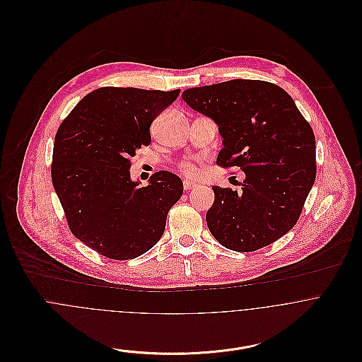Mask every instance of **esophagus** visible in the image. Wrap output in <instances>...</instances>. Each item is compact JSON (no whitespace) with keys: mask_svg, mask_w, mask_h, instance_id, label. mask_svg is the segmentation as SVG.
I'll list each match as a JSON object with an SVG mask.
<instances>
[{"mask_svg":"<svg viewBox=\"0 0 362 362\" xmlns=\"http://www.w3.org/2000/svg\"><path fill=\"white\" fill-rule=\"evenodd\" d=\"M195 187H198L197 182H194V181H191V180H184V189H185V191H189V189H192V188H195Z\"/></svg>","mask_w":362,"mask_h":362,"instance_id":"1","label":"esophagus"}]
</instances>
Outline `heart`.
<instances>
[{
  "label": "heart",
  "mask_w": 362,
  "mask_h": 362,
  "mask_svg": "<svg viewBox=\"0 0 362 362\" xmlns=\"http://www.w3.org/2000/svg\"><path fill=\"white\" fill-rule=\"evenodd\" d=\"M182 170H184V173H185L187 175H197V173H198L197 164H195V163H191V161L184 163V164H182Z\"/></svg>",
  "instance_id": "b5f03b06"
}]
</instances>
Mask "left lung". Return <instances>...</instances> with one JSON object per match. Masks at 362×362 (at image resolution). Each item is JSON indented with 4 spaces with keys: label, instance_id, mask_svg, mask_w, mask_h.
Masks as SVG:
<instances>
[{
    "label": "left lung",
    "instance_id": "1",
    "mask_svg": "<svg viewBox=\"0 0 362 362\" xmlns=\"http://www.w3.org/2000/svg\"><path fill=\"white\" fill-rule=\"evenodd\" d=\"M182 100L218 127L217 163L245 174L240 192L211 187V235L228 250L251 252L288 233L316 177L315 136L291 96L270 82L233 79L187 89Z\"/></svg>",
    "mask_w": 362,
    "mask_h": 362
}]
</instances>
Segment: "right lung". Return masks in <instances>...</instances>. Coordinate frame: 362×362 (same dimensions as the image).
I'll use <instances>...</instances> for the list:
<instances>
[{
	"instance_id": "1",
	"label": "right lung",
	"mask_w": 362,
	"mask_h": 362,
	"mask_svg": "<svg viewBox=\"0 0 362 362\" xmlns=\"http://www.w3.org/2000/svg\"><path fill=\"white\" fill-rule=\"evenodd\" d=\"M171 92L100 88L86 95L59 125L52 178L72 234L117 260L148 252L161 238L168 210L184 185L161 170L148 187L131 178V157L151 144L156 117L175 102Z\"/></svg>"
}]
</instances>
